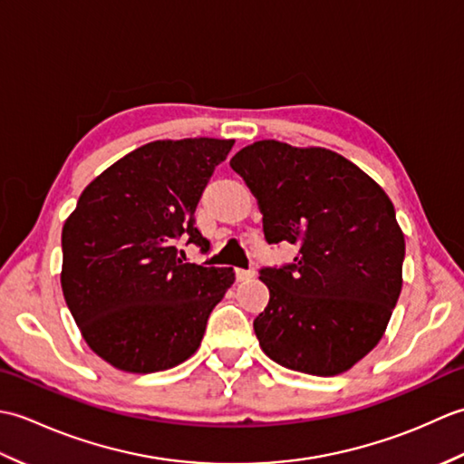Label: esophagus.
Wrapping results in <instances>:
<instances>
[{"instance_id":"1","label":"esophagus","mask_w":464,"mask_h":464,"mask_svg":"<svg viewBox=\"0 0 464 464\" xmlns=\"http://www.w3.org/2000/svg\"><path fill=\"white\" fill-rule=\"evenodd\" d=\"M255 275L253 269H235V277H237V281H247L251 279Z\"/></svg>"}]
</instances>
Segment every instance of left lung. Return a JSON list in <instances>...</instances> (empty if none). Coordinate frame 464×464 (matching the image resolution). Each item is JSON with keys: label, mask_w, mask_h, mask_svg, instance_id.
I'll return each mask as SVG.
<instances>
[{"label": "left lung", "mask_w": 464, "mask_h": 464, "mask_svg": "<svg viewBox=\"0 0 464 464\" xmlns=\"http://www.w3.org/2000/svg\"><path fill=\"white\" fill-rule=\"evenodd\" d=\"M231 167L259 203L267 243L299 245L291 265L261 269L263 353L317 377L349 371L377 347L402 287L405 235L389 195L323 147L255 141Z\"/></svg>", "instance_id": "1"}]
</instances>
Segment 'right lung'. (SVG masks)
I'll return each mask as SVG.
<instances>
[{
  "label": "right lung",
  "mask_w": 464,
  "mask_h": 464,
  "mask_svg": "<svg viewBox=\"0 0 464 464\" xmlns=\"http://www.w3.org/2000/svg\"><path fill=\"white\" fill-rule=\"evenodd\" d=\"M233 140H163L85 187L62 231V289L85 343L111 367L157 372L199 349L231 267L183 263L175 241L209 251L195 209Z\"/></svg>",
  "instance_id": "obj_1"
}]
</instances>
